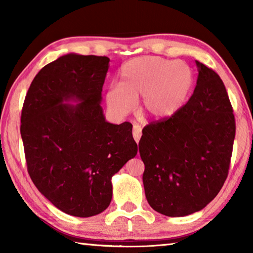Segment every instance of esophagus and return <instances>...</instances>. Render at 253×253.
I'll use <instances>...</instances> for the list:
<instances>
[{
  "instance_id": "obj_1",
  "label": "esophagus",
  "mask_w": 253,
  "mask_h": 253,
  "mask_svg": "<svg viewBox=\"0 0 253 253\" xmlns=\"http://www.w3.org/2000/svg\"><path fill=\"white\" fill-rule=\"evenodd\" d=\"M132 137H134L136 143L138 144L140 137H142V127L138 125H134V127H132Z\"/></svg>"
}]
</instances>
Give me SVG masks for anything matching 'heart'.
I'll return each mask as SVG.
<instances>
[{
  "label": "heart",
  "mask_w": 253,
  "mask_h": 253,
  "mask_svg": "<svg viewBox=\"0 0 253 253\" xmlns=\"http://www.w3.org/2000/svg\"><path fill=\"white\" fill-rule=\"evenodd\" d=\"M192 69L183 61L146 55L131 59L121 68V84L108 88L106 100L117 115H126L143 96L142 110L148 117H172L185 105L193 89Z\"/></svg>",
  "instance_id": "b5f03b06"
}]
</instances>
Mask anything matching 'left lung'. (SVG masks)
Returning <instances> with one entry per match:
<instances>
[{"label":"left lung","instance_id":"obj_1","mask_svg":"<svg viewBox=\"0 0 253 253\" xmlns=\"http://www.w3.org/2000/svg\"><path fill=\"white\" fill-rule=\"evenodd\" d=\"M199 68L193 95L172 117L143 129L139 154L151 207L166 216L204 209L228 177L235 119L228 92L215 71Z\"/></svg>","mask_w":253,"mask_h":253}]
</instances>
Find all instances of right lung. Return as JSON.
<instances>
[{"mask_svg":"<svg viewBox=\"0 0 253 253\" xmlns=\"http://www.w3.org/2000/svg\"><path fill=\"white\" fill-rule=\"evenodd\" d=\"M109 58L69 53L34 77L21 114L28 172L55 208L97 215L113 198L111 177L137 154L132 125L106 122L100 106ZM77 100L74 105L65 101Z\"/></svg>","mask_w":253,"mask_h":253,"instance_id":"obj_1","label":"right lung"}]
</instances>
